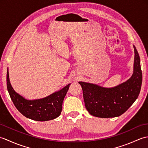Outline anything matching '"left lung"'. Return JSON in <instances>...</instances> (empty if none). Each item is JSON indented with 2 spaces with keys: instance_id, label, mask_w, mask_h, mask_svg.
I'll return each mask as SVG.
<instances>
[{
  "instance_id": "8db88e82",
  "label": "left lung",
  "mask_w": 148,
  "mask_h": 148,
  "mask_svg": "<svg viewBox=\"0 0 148 148\" xmlns=\"http://www.w3.org/2000/svg\"><path fill=\"white\" fill-rule=\"evenodd\" d=\"M134 48V73L126 82L112 88L79 82L83 89L86 109L90 114L99 118L117 117L126 112L137 99L141 88L143 74L139 53L135 46Z\"/></svg>"
}]
</instances>
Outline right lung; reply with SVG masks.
<instances>
[{"label": "right lung", "mask_w": 148, "mask_h": 148, "mask_svg": "<svg viewBox=\"0 0 148 148\" xmlns=\"http://www.w3.org/2000/svg\"><path fill=\"white\" fill-rule=\"evenodd\" d=\"M70 84L64 88L42 99L29 100L19 95L12 88L7 71V88L16 108L25 117L35 121H45L56 118L62 109V103Z\"/></svg>", "instance_id": "add662e5"}]
</instances>
